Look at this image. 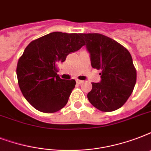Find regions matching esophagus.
<instances>
[{
    "label": "esophagus",
    "instance_id": "obj_1",
    "mask_svg": "<svg viewBox=\"0 0 151 151\" xmlns=\"http://www.w3.org/2000/svg\"><path fill=\"white\" fill-rule=\"evenodd\" d=\"M76 82L78 83V84H81V83L83 82V81H81V80H78V79H77V80H76Z\"/></svg>",
    "mask_w": 151,
    "mask_h": 151
}]
</instances>
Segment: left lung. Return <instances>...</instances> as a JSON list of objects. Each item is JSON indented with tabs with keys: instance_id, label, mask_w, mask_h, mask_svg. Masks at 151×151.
I'll return each instance as SVG.
<instances>
[{
	"instance_id": "obj_1",
	"label": "left lung",
	"mask_w": 151,
	"mask_h": 151,
	"mask_svg": "<svg viewBox=\"0 0 151 151\" xmlns=\"http://www.w3.org/2000/svg\"><path fill=\"white\" fill-rule=\"evenodd\" d=\"M90 54L91 65L101 70V81L92 83L88 99L92 106L104 112L114 111L124 105L136 82V70L131 54L114 40L100 34H80Z\"/></svg>"
}]
</instances>
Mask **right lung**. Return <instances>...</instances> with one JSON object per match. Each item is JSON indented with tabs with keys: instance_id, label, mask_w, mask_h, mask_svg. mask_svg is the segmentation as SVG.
<instances>
[{
	"instance_id": "obj_1",
	"label": "right lung",
	"mask_w": 151,
	"mask_h": 151,
	"mask_svg": "<svg viewBox=\"0 0 151 151\" xmlns=\"http://www.w3.org/2000/svg\"><path fill=\"white\" fill-rule=\"evenodd\" d=\"M85 42L80 34L53 32L31 41L17 64L16 74L25 99L44 113L61 110L68 102L75 80H63L57 74V64L79 50Z\"/></svg>"
}]
</instances>
